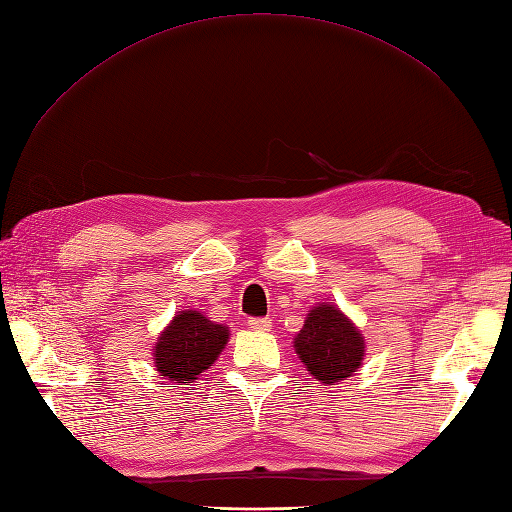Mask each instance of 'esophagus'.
Here are the masks:
<instances>
[{
	"instance_id": "obj_1",
	"label": "esophagus",
	"mask_w": 512,
	"mask_h": 512,
	"mask_svg": "<svg viewBox=\"0 0 512 512\" xmlns=\"http://www.w3.org/2000/svg\"><path fill=\"white\" fill-rule=\"evenodd\" d=\"M247 324H250V329H256V331H269L271 329L269 318H250V320H247Z\"/></svg>"
}]
</instances>
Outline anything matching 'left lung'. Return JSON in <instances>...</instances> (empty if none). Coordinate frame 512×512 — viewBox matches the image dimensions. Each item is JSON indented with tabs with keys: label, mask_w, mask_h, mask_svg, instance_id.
<instances>
[{
	"label": "left lung",
	"mask_w": 512,
	"mask_h": 512,
	"mask_svg": "<svg viewBox=\"0 0 512 512\" xmlns=\"http://www.w3.org/2000/svg\"><path fill=\"white\" fill-rule=\"evenodd\" d=\"M299 359L309 374L324 384L352 376L363 361V337L354 324L333 305H318L307 316L294 339Z\"/></svg>",
	"instance_id": "8db88e82"
}]
</instances>
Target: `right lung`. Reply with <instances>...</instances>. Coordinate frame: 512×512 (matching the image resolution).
I'll return each instance as SVG.
<instances>
[{"label":"right lung","instance_id":"right-lung-1","mask_svg":"<svg viewBox=\"0 0 512 512\" xmlns=\"http://www.w3.org/2000/svg\"><path fill=\"white\" fill-rule=\"evenodd\" d=\"M228 342V329L198 312H181L156 344V367L173 382H194Z\"/></svg>","mask_w":512,"mask_h":512}]
</instances>
